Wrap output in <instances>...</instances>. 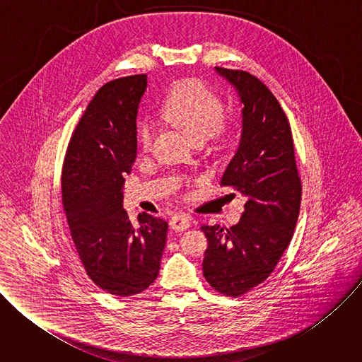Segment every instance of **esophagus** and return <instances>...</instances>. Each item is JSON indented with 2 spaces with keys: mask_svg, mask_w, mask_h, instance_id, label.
Returning a JSON list of instances; mask_svg holds the SVG:
<instances>
[{
  "mask_svg": "<svg viewBox=\"0 0 362 362\" xmlns=\"http://www.w3.org/2000/svg\"><path fill=\"white\" fill-rule=\"evenodd\" d=\"M189 226H190V218L187 215H175L170 219V228L177 232H183Z\"/></svg>",
  "mask_w": 362,
  "mask_h": 362,
  "instance_id": "esophagus-1",
  "label": "esophagus"
}]
</instances>
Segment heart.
Instances as JSON below:
<instances>
[{
    "instance_id": "1",
    "label": "heart",
    "mask_w": 362,
    "mask_h": 362,
    "mask_svg": "<svg viewBox=\"0 0 362 362\" xmlns=\"http://www.w3.org/2000/svg\"><path fill=\"white\" fill-rule=\"evenodd\" d=\"M162 115L166 120L185 129L197 143L208 139L226 141L229 127L222 120L225 105L222 98L200 80L179 83L163 103ZM154 139V126L140 122L136 130V143L140 151L150 150Z\"/></svg>"
}]
</instances>
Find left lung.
Listing matches in <instances>:
<instances>
[{
	"label": "left lung",
	"instance_id": "8db88e82",
	"mask_svg": "<svg viewBox=\"0 0 362 362\" xmlns=\"http://www.w3.org/2000/svg\"><path fill=\"white\" fill-rule=\"evenodd\" d=\"M242 106L238 150L221 185L246 197L240 221L223 229L202 226L208 238L203 275L214 289L239 296L262 284L278 265L296 226L302 186L289 122L271 90L255 76L215 67Z\"/></svg>",
	"mask_w": 362,
	"mask_h": 362
}]
</instances>
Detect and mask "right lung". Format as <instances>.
Instances as JSON below:
<instances>
[{
    "label": "right lung",
    "instance_id": "add662e5",
    "mask_svg": "<svg viewBox=\"0 0 362 362\" xmlns=\"http://www.w3.org/2000/svg\"><path fill=\"white\" fill-rule=\"evenodd\" d=\"M146 74L103 86L81 116L63 165V208L80 261L103 291L132 296L159 275L168 222L123 209L124 176L136 160V117Z\"/></svg>",
    "mask_w": 362,
    "mask_h": 362
}]
</instances>
